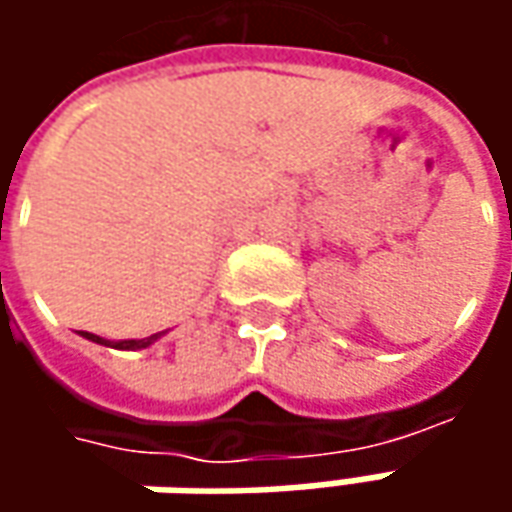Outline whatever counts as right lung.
Wrapping results in <instances>:
<instances>
[{
  "mask_svg": "<svg viewBox=\"0 0 512 512\" xmlns=\"http://www.w3.org/2000/svg\"><path fill=\"white\" fill-rule=\"evenodd\" d=\"M82 336L85 339H90V342L96 344H108V347H119V350H139V347H148V344H153L162 333H153V336H148V339H125V342H108V339H102V336H96V333H85L82 330Z\"/></svg>",
  "mask_w": 512,
  "mask_h": 512,
  "instance_id": "right-lung-1",
  "label": "right lung"
}]
</instances>
